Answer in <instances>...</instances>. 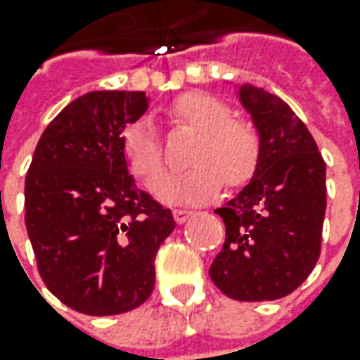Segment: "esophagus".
Instances as JSON below:
<instances>
[{
    "mask_svg": "<svg viewBox=\"0 0 360 360\" xmlns=\"http://www.w3.org/2000/svg\"><path fill=\"white\" fill-rule=\"evenodd\" d=\"M191 215L193 211H187V209H173V219H175L177 223H185Z\"/></svg>",
    "mask_w": 360,
    "mask_h": 360,
    "instance_id": "esophagus-1",
    "label": "esophagus"
}]
</instances>
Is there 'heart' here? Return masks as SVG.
Returning a JSON list of instances; mask_svg holds the SVG:
<instances>
[{"instance_id": "obj_1", "label": "heart", "mask_w": 360, "mask_h": 360, "mask_svg": "<svg viewBox=\"0 0 360 360\" xmlns=\"http://www.w3.org/2000/svg\"><path fill=\"white\" fill-rule=\"evenodd\" d=\"M175 125L197 131L189 153L191 167L169 175L155 185V193L169 203H205L223 187H241L259 169L263 143L253 123L235 119L227 103L207 94L179 95L167 107ZM121 153L131 175L151 185L165 169L163 143L149 119H135L121 131Z\"/></svg>"}]
</instances>
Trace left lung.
Here are the masks:
<instances>
[{
    "label": "left lung",
    "mask_w": 360,
    "mask_h": 360,
    "mask_svg": "<svg viewBox=\"0 0 360 360\" xmlns=\"http://www.w3.org/2000/svg\"><path fill=\"white\" fill-rule=\"evenodd\" d=\"M239 97L263 143L259 169L225 207V243L209 275L235 301L287 297L321 255L327 209L325 161L313 135L277 95L243 85Z\"/></svg>",
    "instance_id": "obj_1"
}]
</instances>
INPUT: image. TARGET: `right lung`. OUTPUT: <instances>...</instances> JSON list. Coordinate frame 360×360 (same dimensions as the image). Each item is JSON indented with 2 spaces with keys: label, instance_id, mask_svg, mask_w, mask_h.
<instances>
[{
  "label": "right lung",
  "instance_id": "obj_1",
  "mask_svg": "<svg viewBox=\"0 0 360 360\" xmlns=\"http://www.w3.org/2000/svg\"><path fill=\"white\" fill-rule=\"evenodd\" d=\"M147 111L143 91H91L71 101L35 147L25 227L37 271L69 309L127 313L155 287V255L175 229L171 209L137 189L121 131Z\"/></svg>",
  "mask_w": 360,
  "mask_h": 360
}]
</instances>
